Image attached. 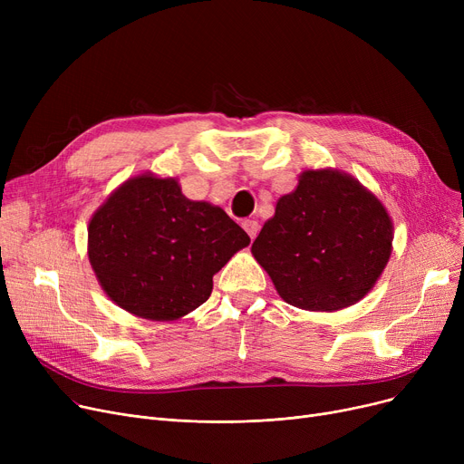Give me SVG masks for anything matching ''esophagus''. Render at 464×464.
<instances>
[{
	"label": "esophagus",
	"instance_id": "obj_1",
	"mask_svg": "<svg viewBox=\"0 0 464 464\" xmlns=\"http://www.w3.org/2000/svg\"><path fill=\"white\" fill-rule=\"evenodd\" d=\"M242 227H245V231L248 233L250 238H256L259 233V224L256 222V219H245V222H242Z\"/></svg>",
	"mask_w": 464,
	"mask_h": 464
}]
</instances>
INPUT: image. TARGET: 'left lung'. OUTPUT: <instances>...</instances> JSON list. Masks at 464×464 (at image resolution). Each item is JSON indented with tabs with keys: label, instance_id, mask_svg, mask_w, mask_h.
Wrapping results in <instances>:
<instances>
[{
	"label": "left lung",
	"instance_id": "1",
	"mask_svg": "<svg viewBox=\"0 0 464 464\" xmlns=\"http://www.w3.org/2000/svg\"><path fill=\"white\" fill-rule=\"evenodd\" d=\"M385 207L338 170H304L276 203L252 254L278 295L297 308L333 312L369 294L392 256Z\"/></svg>",
	"mask_w": 464,
	"mask_h": 464
}]
</instances>
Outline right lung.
<instances>
[{
  "instance_id": "add662e5",
  "label": "right lung",
  "mask_w": 464,
  "mask_h": 464,
  "mask_svg": "<svg viewBox=\"0 0 464 464\" xmlns=\"http://www.w3.org/2000/svg\"><path fill=\"white\" fill-rule=\"evenodd\" d=\"M250 245L219 208L184 198L175 179L121 184L88 226V256L105 294L139 318L170 322L201 306L212 276Z\"/></svg>"
}]
</instances>
